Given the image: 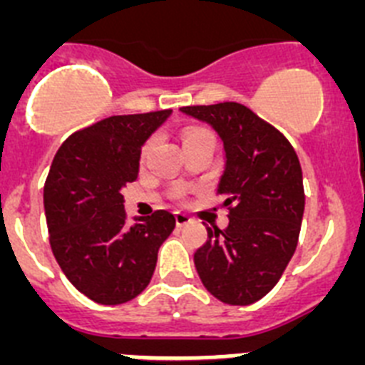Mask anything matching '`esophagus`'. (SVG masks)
Here are the masks:
<instances>
[{"instance_id": "34e87169", "label": "esophagus", "mask_w": 365, "mask_h": 365, "mask_svg": "<svg viewBox=\"0 0 365 365\" xmlns=\"http://www.w3.org/2000/svg\"><path fill=\"white\" fill-rule=\"evenodd\" d=\"M190 221H192V219H190V215L182 214V212H175V225H177V227H186Z\"/></svg>"}]
</instances>
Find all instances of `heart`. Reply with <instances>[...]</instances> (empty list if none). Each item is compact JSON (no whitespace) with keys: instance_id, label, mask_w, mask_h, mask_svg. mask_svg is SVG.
Returning <instances> with one entry per match:
<instances>
[{"instance_id":"heart-1","label":"heart","mask_w":365,"mask_h":365,"mask_svg":"<svg viewBox=\"0 0 365 365\" xmlns=\"http://www.w3.org/2000/svg\"><path fill=\"white\" fill-rule=\"evenodd\" d=\"M201 137H212L210 133L206 130H201V128H188V130L185 131V143H188V140H193V138H201ZM155 144V138H150L146 144H144L143 148V157L144 155L150 153V150L153 148Z\"/></svg>"}]
</instances>
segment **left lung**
Masks as SVG:
<instances>
[{
  "label": "left lung",
  "instance_id": "1",
  "mask_svg": "<svg viewBox=\"0 0 365 365\" xmlns=\"http://www.w3.org/2000/svg\"><path fill=\"white\" fill-rule=\"evenodd\" d=\"M180 111L212 125L225 150L217 193L228 227H206L208 240L193 263L219 302L250 305L272 291L298 245L305 208L298 155L274 125L237 102Z\"/></svg>",
  "mask_w": 365,
  "mask_h": 365
}]
</instances>
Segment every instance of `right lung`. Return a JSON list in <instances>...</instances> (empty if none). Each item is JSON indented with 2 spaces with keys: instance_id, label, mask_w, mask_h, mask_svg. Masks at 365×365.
Instances as JSON below:
<instances>
[{
  "instance_id": "1",
  "label": "right lung",
  "mask_w": 365,
  "mask_h": 365,
  "mask_svg": "<svg viewBox=\"0 0 365 365\" xmlns=\"http://www.w3.org/2000/svg\"><path fill=\"white\" fill-rule=\"evenodd\" d=\"M172 109L118 115L71 135L54 155L43 206L58 265L82 294L118 305L144 291L175 217L157 210L128 222L122 188L138 175L140 148Z\"/></svg>"
}]
</instances>
